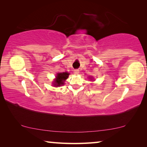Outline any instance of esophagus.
<instances>
[{"mask_svg": "<svg viewBox=\"0 0 147 147\" xmlns=\"http://www.w3.org/2000/svg\"><path fill=\"white\" fill-rule=\"evenodd\" d=\"M79 73H80V71L78 69H74V73L75 74H78Z\"/></svg>", "mask_w": 147, "mask_h": 147, "instance_id": "34e87169", "label": "esophagus"}]
</instances>
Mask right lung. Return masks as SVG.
Here are the masks:
<instances>
[{
  "label": "right lung",
  "instance_id": "right-lung-1",
  "mask_svg": "<svg viewBox=\"0 0 147 147\" xmlns=\"http://www.w3.org/2000/svg\"><path fill=\"white\" fill-rule=\"evenodd\" d=\"M69 74L68 73H58L56 76V79L54 81V86H59L63 85L64 81L68 78Z\"/></svg>",
  "mask_w": 147,
  "mask_h": 147
}]
</instances>
